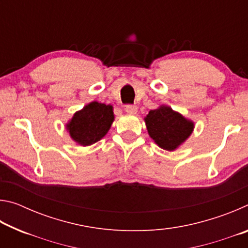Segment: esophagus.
I'll return each instance as SVG.
<instances>
[{"label": "esophagus", "mask_w": 248, "mask_h": 248, "mask_svg": "<svg viewBox=\"0 0 248 248\" xmlns=\"http://www.w3.org/2000/svg\"><path fill=\"white\" fill-rule=\"evenodd\" d=\"M125 111H127L128 114L134 115V114H137L138 107L136 106V105H127V106H125Z\"/></svg>", "instance_id": "34e87169"}]
</instances>
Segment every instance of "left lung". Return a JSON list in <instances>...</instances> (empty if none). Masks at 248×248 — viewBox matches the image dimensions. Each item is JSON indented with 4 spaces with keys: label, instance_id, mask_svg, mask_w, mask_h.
<instances>
[{
    "label": "left lung",
    "instance_id": "1",
    "mask_svg": "<svg viewBox=\"0 0 248 248\" xmlns=\"http://www.w3.org/2000/svg\"><path fill=\"white\" fill-rule=\"evenodd\" d=\"M150 137L159 148L174 151L188 139L194 123L174 111L169 106H161L150 110L144 118Z\"/></svg>",
    "mask_w": 248,
    "mask_h": 248
}]
</instances>
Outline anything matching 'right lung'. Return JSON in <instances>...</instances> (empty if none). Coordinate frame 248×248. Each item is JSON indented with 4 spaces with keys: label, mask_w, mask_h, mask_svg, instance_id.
Listing matches in <instances>:
<instances>
[{
    "label": "right lung",
    "mask_w": 248,
    "mask_h": 248,
    "mask_svg": "<svg viewBox=\"0 0 248 248\" xmlns=\"http://www.w3.org/2000/svg\"><path fill=\"white\" fill-rule=\"evenodd\" d=\"M114 118L111 105L92 102L82 110L75 112L66 128L77 143L87 146L105 137L111 127Z\"/></svg>",
    "instance_id": "add662e5"
}]
</instances>
